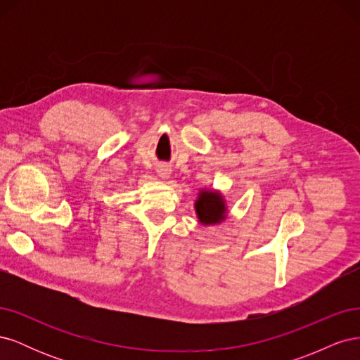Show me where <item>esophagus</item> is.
I'll list each match as a JSON object with an SVG mask.
<instances>
[{"mask_svg": "<svg viewBox=\"0 0 360 360\" xmlns=\"http://www.w3.org/2000/svg\"><path fill=\"white\" fill-rule=\"evenodd\" d=\"M158 174H159V177H162V179H168L169 174H171V169L167 165H159L158 167Z\"/></svg>", "mask_w": 360, "mask_h": 360, "instance_id": "34e87169", "label": "esophagus"}]
</instances>
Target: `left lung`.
Returning <instances> with one entry per match:
<instances>
[{"label": "left lung", "instance_id": "8db88e82", "mask_svg": "<svg viewBox=\"0 0 360 360\" xmlns=\"http://www.w3.org/2000/svg\"><path fill=\"white\" fill-rule=\"evenodd\" d=\"M195 213L202 225H216L225 221L228 207L224 195L219 191L201 189L195 201Z\"/></svg>", "mask_w": 360, "mask_h": 360}]
</instances>
